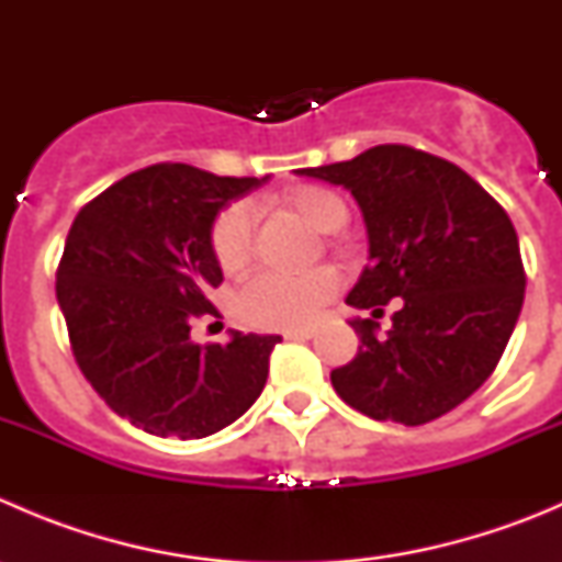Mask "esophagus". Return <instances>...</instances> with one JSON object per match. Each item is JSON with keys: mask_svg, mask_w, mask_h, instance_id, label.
I'll return each mask as SVG.
<instances>
[{"mask_svg": "<svg viewBox=\"0 0 562 562\" xmlns=\"http://www.w3.org/2000/svg\"><path fill=\"white\" fill-rule=\"evenodd\" d=\"M315 334V328H288L285 339H313Z\"/></svg>", "mask_w": 562, "mask_h": 562, "instance_id": "obj_1", "label": "esophagus"}]
</instances>
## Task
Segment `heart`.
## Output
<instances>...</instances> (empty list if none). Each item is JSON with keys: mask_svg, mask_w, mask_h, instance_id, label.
I'll list each match as a JSON object with an SVG mask.
<instances>
[{"mask_svg": "<svg viewBox=\"0 0 562 562\" xmlns=\"http://www.w3.org/2000/svg\"><path fill=\"white\" fill-rule=\"evenodd\" d=\"M293 212L307 220L321 234L345 228L350 212L342 195L326 187H299L288 195ZM255 247V209L249 201H236L217 214L212 225V252L223 271H236L247 263ZM339 277L331 269L307 274L266 269L249 277L239 291V313L255 328H302L310 326L334 299Z\"/></svg>", "mask_w": 562, "mask_h": 562, "instance_id": "1", "label": "heart"}]
</instances>
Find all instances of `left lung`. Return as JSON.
<instances>
[{
  "label": "left lung",
  "instance_id": "8db88e82",
  "mask_svg": "<svg viewBox=\"0 0 562 562\" xmlns=\"http://www.w3.org/2000/svg\"><path fill=\"white\" fill-rule=\"evenodd\" d=\"M302 176L342 184L370 234V263L345 302L370 310L331 386L364 416L418 427L454 411L495 372L525 302V266L506 209L443 157L383 144ZM402 297L392 331L374 321Z\"/></svg>",
  "mask_w": 562,
  "mask_h": 562
}]
</instances>
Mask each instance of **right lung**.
I'll return each mask as SVG.
<instances>
[{"label":"right lung","mask_w":562,"mask_h":562,"mask_svg":"<svg viewBox=\"0 0 562 562\" xmlns=\"http://www.w3.org/2000/svg\"><path fill=\"white\" fill-rule=\"evenodd\" d=\"M263 179L157 162L78 212L56 269V299L83 378L105 405L157 438L198 440L245 416L269 375L274 334L195 345L223 282L212 252L220 209Z\"/></svg>","instance_id":"right-lung-1"}]
</instances>
